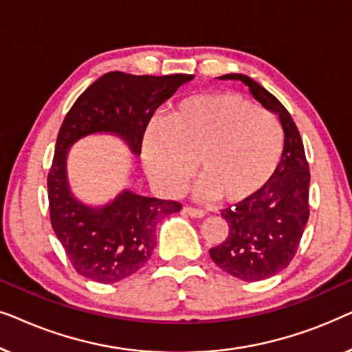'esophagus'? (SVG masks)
I'll return each mask as SVG.
<instances>
[{
	"mask_svg": "<svg viewBox=\"0 0 352 352\" xmlns=\"http://www.w3.org/2000/svg\"><path fill=\"white\" fill-rule=\"evenodd\" d=\"M184 211L192 218H204L205 216V211L200 210V208H194V206H184Z\"/></svg>",
	"mask_w": 352,
	"mask_h": 352,
	"instance_id": "1",
	"label": "esophagus"
}]
</instances>
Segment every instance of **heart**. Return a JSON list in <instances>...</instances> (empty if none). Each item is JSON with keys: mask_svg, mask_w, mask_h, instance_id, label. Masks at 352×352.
I'll return each mask as SVG.
<instances>
[{"mask_svg": "<svg viewBox=\"0 0 352 352\" xmlns=\"http://www.w3.org/2000/svg\"><path fill=\"white\" fill-rule=\"evenodd\" d=\"M283 131L271 112L232 93L192 96L166 122L148 124L142 158L158 189L175 195L199 170L197 195L226 204L252 199L280 162Z\"/></svg>", "mask_w": 352, "mask_h": 352, "instance_id": "1", "label": "heart"}]
</instances>
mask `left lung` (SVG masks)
<instances>
[{
	"label": "left lung",
	"instance_id": "left-lung-1",
	"mask_svg": "<svg viewBox=\"0 0 352 352\" xmlns=\"http://www.w3.org/2000/svg\"><path fill=\"white\" fill-rule=\"evenodd\" d=\"M221 80H239L253 98L280 118L285 141L282 158L271 181L252 199L223 210L229 234L210 256L230 276L258 282L283 271L295 258L309 219V181L305 146L292 115L280 100L242 74Z\"/></svg>",
	"mask_w": 352,
	"mask_h": 352
}]
</instances>
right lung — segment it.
Returning a JSON list of instances; mask_svg holds the SVG:
<instances>
[{
	"label": "right lung",
	"mask_w": 352,
	"mask_h": 352,
	"mask_svg": "<svg viewBox=\"0 0 352 352\" xmlns=\"http://www.w3.org/2000/svg\"><path fill=\"white\" fill-rule=\"evenodd\" d=\"M192 75H131L109 72L72 105L57 134L47 173L52 229L80 276L115 283L139 271L157 245V223L182 208L179 201L123 190L109 205L93 208L72 195L65 160L69 147L93 133L117 134L139 155L155 110Z\"/></svg>",
	"instance_id": "right-lung-1"
}]
</instances>
